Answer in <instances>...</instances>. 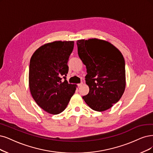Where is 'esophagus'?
<instances>
[{"mask_svg": "<svg viewBox=\"0 0 153 153\" xmlns=\"http://www.w3.org/2000/svg\"><path fill=\"white\" fill-rule=\"evenodd\" d=\"M82 82H81V83H79V84H77V86L79 88V87H81V86H82Z\"/></svg>", "mask_w": 153, "mask_h": 153, "instance_id": "esophagus-1", "label": "esophagus"}]
</instances>
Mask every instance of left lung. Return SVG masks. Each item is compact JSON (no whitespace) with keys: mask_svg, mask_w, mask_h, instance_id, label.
I'll use <instances>...</instances> for the list:
<instances>
[{"mask_svg":"<svg viewBox=\"0 0 153 153\" xmlns=\"http://www.w3.org/2000/svg\"><path fill=\"white\" fill-rule=\"evenodd\" d=\"M78 55L86 65L89 93L82 98L93 110L110 108L126 88L125 60L115 47L97 38L77 41Z\"/></svg>","mask_w":153,"mask_h":153,"instance_id":"left-lung-1","label":"left lung"}]
</instances>
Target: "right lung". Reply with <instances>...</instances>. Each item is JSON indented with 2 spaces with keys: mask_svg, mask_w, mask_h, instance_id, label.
<instances>
[{
  "mask_svg": "<svg viewBox=\"0 0 153 153\" xmlns=\"http://www.w3.org/2000/svg\"><path fill=\"white\" fill-rule=\"evenodd\" d=\"M74 45L72 41L45 44L31 58L30 92L38 105L49 114L56 115L63 111L76 89V85L66 80L69 71L67 63Z\"/></svg>",
  "mask_w": 153,
  "mask_h": 153,
  "instance_id": "obj_1",
  "label": "right lung"
}]
</instances>
